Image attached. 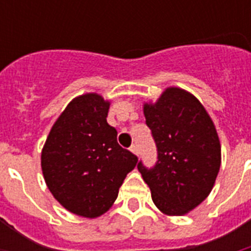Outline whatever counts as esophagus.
Wrapping results in <instances>:
<instances>
[{
	"mask_svg": "<svg viewBox=\"0 0 251 251\" xmlns=\"http://www.w3.org/2000/svg\"><path fill=\"white\" fill-rule=\"evenodd\" d=\"M130 151L133 153H135V155H138L139 153V151H138V146L137 145H131L130 146Z\"/></svg>",
	"mask_w": 251,
	"mask_h": 251,
	"instance_id": "1",
	"label": "esophagus"
}]
</instances>
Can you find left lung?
<instances>
[{"label": "left lung", "mask_w": 251, "mask_h": 251, "mask_svg": "<svg viewBox=\"0 0 251 251\" xmlns=\"http://www.w3.org/2000/svg\"><path fill=\"white\" fill-rule=\"evenodd\" d=\"M146 125L157 150L153 167L138 169L153 203L167 215H183L203 202L220 169V142L203 105L186 91L168 88L145 105Z\"/></svg>", "instance_id": "8db88e82"}]
</instances>
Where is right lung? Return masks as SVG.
Here are the masks:
<instances>
[{"instance_id": "right-lung-1", "label": "right lung", "mask_w": 251, "mask_h": 251, "mask_svg": "<svg viewBox=\"0 0 251 251\" xmlns=\"http://www.w3.org/2000/svg\"><path fill=\"white\" fill-rule=\"evenodd\" d=\"M109 102L96 94L74 99L49 133L41 152L45 182L73 214L100 216L113 204L138 157L117 142L106 122Z\"/></svg>"}]
</instances>
